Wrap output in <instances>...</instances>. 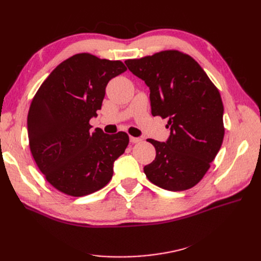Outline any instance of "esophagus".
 <instances>
[{
	"mask_svg": "<svg viewBox=\"0 0 261 261\" xmlns=\"http://www.w3.org/2000/svg\"><path fill=\"white\" fill-rule=\"evenodd\" d=\"M141 139L140 138H137V137H130V143H133V144H137V143H139Z\"/></svg>",
	"mask_w": 261,
	"mask_h": 261,
	"instance_id": "esophagus-1",
	"label": "esophagus"
}]
</instances>
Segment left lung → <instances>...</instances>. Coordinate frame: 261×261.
<instances>
[{
  "instance_id": "8db88e82",
  "label": "left lung",
  "mask_w": 261,
  "mask_h": 261,
  "mask_svg": "<svg viewBox=\"0 0 261 261\" xmlns=\"http://www.w3.org/2000/svg\"><path fill=\"white\" fill-rule=\"evenodd\" d=\"M130 72L150 89L151 114L168 118L167 143L148 139L155 159L144 168L148 179L172 192L198 184L223 143V103L220 92L192 57L165 50L126 60Z\"/></svg>"
}]
</instances>
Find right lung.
<instances>
[{"instance_id": "right-lung-1", "label": "right lung", "mask_w": 261, "mask_h": 261, "mask_svg": "<svg viewBox=\"0 0 261 261\" xmlns=\"http://www.w3.org/2000/svg\"><path fill=\"white\" fill-rule=\"evenodd\" d=\"M125 70L121 61L78 53L55 67L35 94L27 117L30 151L58 191L82 197L111 180L129 137L92 132L89 121L101 109L108 83Z\"/></svg>"}]
</instances>
